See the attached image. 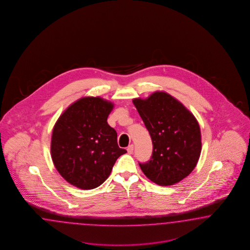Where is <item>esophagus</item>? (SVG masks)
<instances>
[{
  "mask_svg": "<svg viewBox=\"0 0 250 250\" xmlns=\"http://www.w3.org/2000/svg\"><path fill=\"white\" fill-rule=\"evenodd\" d=\"M127 152L129 154H132L134 152V146L133 145H130L128 147H127Z\"/></svg>",
  "mask_w": 250,
  "mask_h": 250,
  "instance_id": "obj_1",
  "label": "esophagus"
}]
</instances>
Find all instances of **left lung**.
Instances as JSON below:
<instances>
[{
  "mask_svg": "<svg viewBox=\"0 0 250 250\" xmlns=\"http://www.w3.org/2000/svg\"><path fill=\"white\" fill-rule=\"evenodd\" d=\"M151 136L150 159L139 163L144 174L160 186L181 182L194 169L202 150L201 130L193 114L164 91L134 99Z\"/></svg>",
  "mask_w": 250,
  "mask_h": 250,
  "instance_id": "obj_1",
  "label": "left lung"
}]
</instances>
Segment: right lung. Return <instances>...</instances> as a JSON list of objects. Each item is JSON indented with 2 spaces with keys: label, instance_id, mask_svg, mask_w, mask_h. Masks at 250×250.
Returning <instances> with one entry per match:
<instances>
[{
  "label": "right lung",
  "instance_id": "add662e5",
  "mask_svg": "<svg viewBox=\"0 0 250 250\" xmlns=\"http://www.w3.org/2000/svg\"><path fill=\"white\" fill-rule=\"evenodd\" d=\"M114 104L100 97H84L68 107L56 123L51 157L60 174L71 185L91 189L105 182L116 159L126 153L108 123Z\"/></svg>",
  "mask_w": 250,
  "mask_h": 250
}]
</instances>
